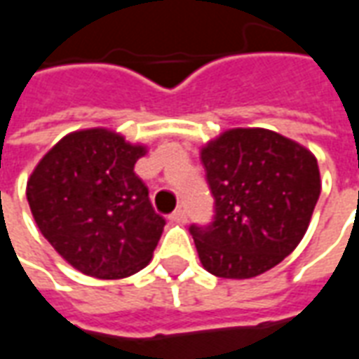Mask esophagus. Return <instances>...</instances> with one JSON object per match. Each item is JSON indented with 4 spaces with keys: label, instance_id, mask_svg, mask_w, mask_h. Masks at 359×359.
<instances>
[{
    "label": "esophagus",
    "instance_id": "esophagus-1",
    "mask_svg": "<svg viewBox=\"0 0 359 359\" xmlns=\"http://www.w3.org/2000/svg\"><path fill=\"white\" fill-rule=\"evenodd\" d=\"M169 219H171L172 223H179V225H182V223H187V219H188L187 210H182V208H179V210H175L171 213V215H169Z\"/></svg>",
    "mask_w": 359,
    "mask_h": 359
}]
</instances>
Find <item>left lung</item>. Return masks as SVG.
<instances>
[{"label":"left lung","instance_id":"8db88e82","mask_svg":"<svg viewBox=\"0 0 359 359\" xmlns=\"http://www.w3.org/2000/svg\"><path fill=\"white\" fill-rule=\"evenodd\" d=\"M200 157L215 198L211 225L190 226L203 267L252 278L280 264L304 238L321 194L316 156L267 128H231Z\"/></svg>","mask_w":359,"mask_h":359}]
</instances>
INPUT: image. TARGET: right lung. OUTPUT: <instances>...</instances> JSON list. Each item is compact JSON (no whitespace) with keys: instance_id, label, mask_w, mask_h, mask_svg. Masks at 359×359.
I'll return each mask as SVG.
<instances>
[{"instance_id":"1","label":"right lung","mask_w":359,"mask_h":359,"mask_svg":"<svg viewBox=\"0 0 359 359\" xmlns=\"http://www.w3.org/2000/svg\"><path fill=\"white\" fill-rule=\"evenodd\" d=\"M142 156L146 146L115 130L86 128L61 138L28 179L40 233L84 275L125 278L151 259L165 219L134 172Z\"/></svg>"}]
</instances>
